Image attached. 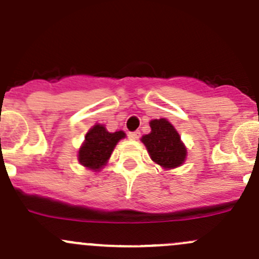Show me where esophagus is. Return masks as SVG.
<instances>
[{"label":"esophagus","instance_id":"1","mask_svg":"<svg viewBox=\"0 0 259 259\" xmlns=\"http://www.w3.org/2000/svg\"><path fill=\"white\" fill-rule=\"evenodd\" d=\"M127 137H129V139H132V140H137V139H139L140 132H130L129 134H127Z\"/></svg>","mask_w":259,"mask_h":259}]
</instances>
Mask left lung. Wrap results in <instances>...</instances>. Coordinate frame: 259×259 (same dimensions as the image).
Masks as SVG:
<instances>
[{
    "label": "left lung",
    "mask_w": 259,
    "mask_h": 259,
    "mask_svg": "<svg viewBox=\"0 0 259 259\" xmlns=\"http://www.w3.org/2000/svg\"><path fill=\"white\" fill-rule=\"evenodd\" d=\"M151 133L144 135V143L150 158L163 168H177L182 165L187 155V149L180 142V137L173 125L166 119L151 120Z\"/></svg>",
    "instance_id": "8db88e82"
}]
</instances>
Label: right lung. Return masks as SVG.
<instances>
[{
  "label": "right lung",
  "instance_id": "1",
  "mask_svg": "<svg viewBox=\"0 0 259 259\" xmlns=\"http://www.w3.org/2000/svg\"><path fill=\"white\" fill-rule=\"evenodd\" d=\"M122 138H125L124 132L109 133L103 125H95L86 134L85 143L79 150V161L86 168L99 170L105 165L115 145Z\"/></svg>",
  "mask_w": 259,
  "mask_h": 259
}]
</instances>
